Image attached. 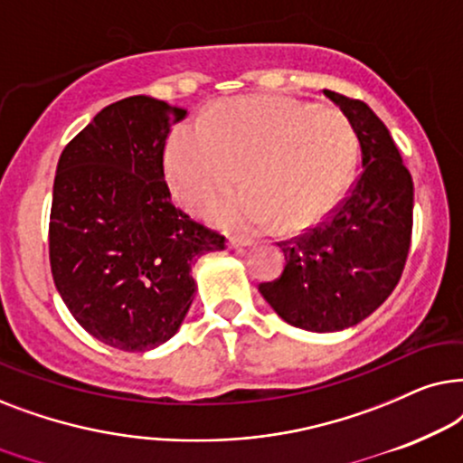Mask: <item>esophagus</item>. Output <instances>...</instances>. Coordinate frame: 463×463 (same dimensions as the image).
<instances>
[{
	"label": "esophagus",
	"instance_id": "esophagus-1",
	"mask_svg": "<svg viewBox=\"0 0 463 463\" xmlns=\"http://www.w3.org/2000/svg\"><path fill=\"white\" fill-rule=\"evenodd\" d=\"M250 245H251V241H248V239H237V237L228 239V248L231 250H248Z\"/></svg>",
	"mask_w": 463,
	"mask_h": 463
}]
</instances>
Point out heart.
Here are the masks:
<instances>
[{
    "label": "heart",
    "instance_id": "1",
    "mask_svg": "<svg viewBox=\"0 0 463 463\" xmlns=\"http://www.w3.org/2000/svg\"><path fill=\"white\" fill-rule=\"evenodd\" d=\"M360 141L336 108L286 97H243L222 103L199 122L171 133L165 169L180 203L201 209L241 180L250 184L209 209L228 231L273 224L286 231L324 218L354 177Z\"/></svg>",
    "mask_w": 463,
    "mask_h": 463
}]
</instances>
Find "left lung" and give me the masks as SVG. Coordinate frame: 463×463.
I'll return each instance as SVG.
<instances>
[{"instance_id": "left-lung-1", "label": "left lung", "mask_w": 463, "mask_h": 463, "mask_svg": "<svg viewBox=\"0 0 463 463\" xmlns=\"http://www.w3.org/2000/svg\"><path fill=\"white\" fill-rule=\"evenodd\" d=\"M322 92L354 125L364 171L328 222L279 243L286 269L258 289L294 328L341 332L377 311L402 275L412 180L387 127L364 101Z\"/></svg>"}]
</instances>
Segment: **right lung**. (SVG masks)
<instances>
[{"label": "right lung", "instance_id": "add662e5", "mask_svg": "<svg viewBox=\"0 0 463 463\" xmlns=\"http://www.w3.org/2000/svg\"><path fill=\"white\" fill-rule=\"evenodd\" d=\"M186 109L135 95L103 108L57 165L51 269L82 328L122 351H150L180 330L193 264L224 237L171 201L163 152Z\"/></svg>", "mask_w": 463, "mask_h": 463}]
</instances>
